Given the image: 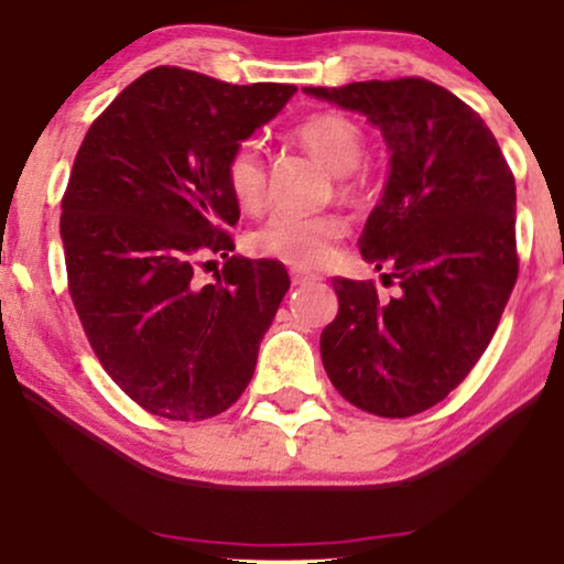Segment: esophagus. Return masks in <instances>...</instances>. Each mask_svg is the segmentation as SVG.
I'll list each match as a JSON object with an SVG mask.
<instances>
[{
	"label": "esophagus",
	"mask_w": 564,
	"mask_h": 564,
	"mask_svg": "<svg viewBox=\"0 0 564 564\" xmlns=\"http://www.w3.org/2000/svg\"><path fill=\"white\" fill-rule=\"evenodd\" d=\"M291 281H294V286H304V283H315L319 278L315 273H304V270H291Z\"/></svg>",
	"instance_id": "34e87169"
}]
</instances>
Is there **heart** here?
<instances>
[{
  "instance_id": "1",
  "label": "heart",
  "mask_w": 564,
  "mask_h": 564,
  "mask_svg": "<svg viewBox=\"0 0 564 564\" xmlns=\"http://www.w3.org/2000/svg\"><path fill=\"white\" fill-rule=\"evenodd\" d=\"M294 138L312 155H317L338 176L340 192L354 195V171L365 155V132L351 117L338 111H319L306 117L294 130ZM226 182L241 208L254 210L265 199V153L258 140H241L226 161ZM346 234V220L335 213L275 210L258 231L252 247L260 254L294 268H315L330 258L333 245Z\"/></svg>"
}]
</instances>
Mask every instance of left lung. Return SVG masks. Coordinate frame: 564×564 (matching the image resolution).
Masks as SVG:
<instances>
[{"instance_id":"obj_1","label":"left lung","mask_w":564,"mask_h":564,"mask_svg":"<svg viewBox=\"0 0 564 564\" xmlns=\"http://www.w3.org/2000/svg\"><path fill=\"white\" fill-rule=\"evenodd\" d=\"M304 93L382 132L390 171L359 249L401 286L382 302L372 283L333 278L325 372L356 409L413 416L466 380L497 330L518 278L516 180L479 113L422 77Z\"/></svg>"}]
</instances>
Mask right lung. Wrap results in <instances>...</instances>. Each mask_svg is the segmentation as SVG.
Segmentation results:
<instances>
[{"label":"right lung","mask_w":564,"mask_h":564,"mask_svg":"<svg viewBox=\"0 0 564 564\" xmlns=\"http://www.w3.org/2000/svg\"><path fill=\"white\" fill-rule=\"evenodd\" d=\"M294 93L155 67L77 151L59 220L69 296L101 367L155 416L210 419L252 380L291 281L278 260L229 258L239 203L226 161ZM210 253L227 262L203 284Z\"/></svg>","instance_id":"obj_1"}]
</instances>
